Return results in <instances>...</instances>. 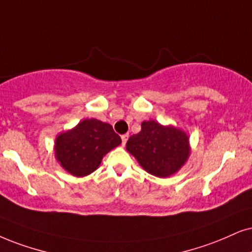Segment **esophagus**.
Listing matches in <instances>:
<instances>
[{"mask_svg": "<svg viewBox=\"0 0 252 252\" xmlns=\"http://www.w3.org/2000/svg\"><path fill=\"white\" fill-rule=\"evenodd\" d=\"M121 138H122V144L126 145V141H128V138H129V135H128V133H124V135L121 136Z\"/></svg>", "mask_w": 252, "mask_h": 252, "instance_id": "esophagus-1", "label": "esophagus"}]
</instances>
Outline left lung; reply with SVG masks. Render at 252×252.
I'll return each mask as SVG.
<instances>
[{
	"label": "left lung",
	"mask_w": 252,
	"mask_h": 252,
	"mask_svg": "<svg viewBox=\"0 0 252 252\" xmlns=\"http://www.w3.org/2000/svg\"><path fill=\"white\" fill-rule=\"evenodd\" d=\"M126 150L146 172L165 178L176 173L189 155V137L173 126L144 121L141 131L130 136Z\"/></svg>",
	"instance_id": "1"
}]
</instances>
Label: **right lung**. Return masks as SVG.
<instances>
[{
    "label": "right lung",
    "mask_w": 252,
    "mask_h": 252,
    "mask_svg": "<svg viewBox=\"0 0 252 252\" xmlns=\"http://www.w3.org/2000/svg\"><path fill=\"white\" fill-rule=\"evenodd\" d=\"M121 142L110 124L85 120L71 131L60 133L56 141V156L66 171L84 177L96 170L103 156Z\"/></svg>",
    "instance_id": "add662e5"
}]
</instances>
